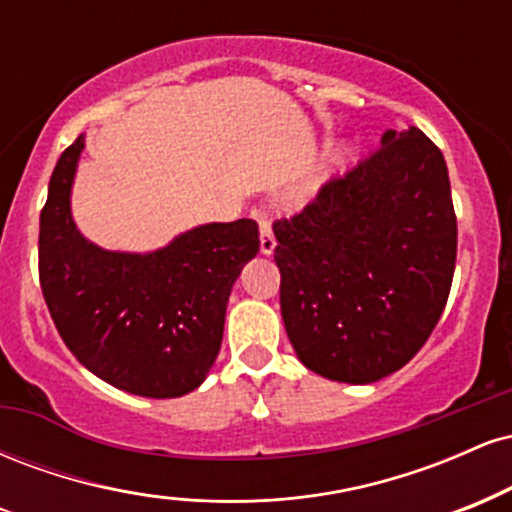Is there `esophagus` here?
Returning a JSON list of instances; mask_svg holds the SVG:
<instances>
[{"mask_svg": "<svg viewBox=\"0 0 512 512\" xmlns=\"http://www.w3.org/2000/svg\"><path fill=\"white\" fill-rule=\"evenodd\" d=\"M255 219H257V223H260V250H262V255H272L274 248H276L272 223H269L267 214H262V211H255Z\"/></svg>", "mask_w": 512, "mask_h": 512, "instance_id": "esophagus-1", "label": "esophagus"}]
</instances>
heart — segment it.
Masks as SVG:
<instances>
[{"label": "heart", "instance_id": "heart-1", "mask_svg": "<svg viewBox=\"0 0 512 512\" xmlns=\"http://www.w3.org/2000/svg\"><path fill=\"white\" fill-rule=\"evenodd\" d=\"M344 158H346V149H344V146H334L330 154H327L325 161H327V166L334 168V166H339V163H342Z\"/></svg>", "mask_w": 512, "mask_h": 512}]
</instances>
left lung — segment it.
I'll list each match as a JSON object with an SVG mask.
<instances>
[{
	"label": "left lung",
	"instance_id": "8db88e82",
	"mask_svg": "<svg viewBox=\"0 0 512 512\" xmlns=\"http://www.w3.org/2000/svg\"><path fill=\"white\" fill-rule=\"evenodd\" d=\"M281 317L305 368L368 385L431 337L448 303L457 219L440 149L387 129L380 149L274 221Z\"/></svg>",
	"mask_w": 512,
	"mask_h": 512
}]
</instances>
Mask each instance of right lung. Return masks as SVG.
I'll list each match as a JSON object with an SVG mask.
<instances>
[{"mask_svg":"<svg viewBox=\"0 0 512 512\" xmlns=\"http://www.w3.org/2000/svg\"><path fill=\"white\" fill-rule=\"evenodd\" d=\"M81 151L84 134L57 161L40 211V289L57 332L117 390L187 395L219 356L228 296L260 250L257 223H204L146 255L98 248L69 204Z\"/></svg>","mask_w":512,"mask_h":512,"instance_id":"obj_1","label":"right lung"}]
</instances>
